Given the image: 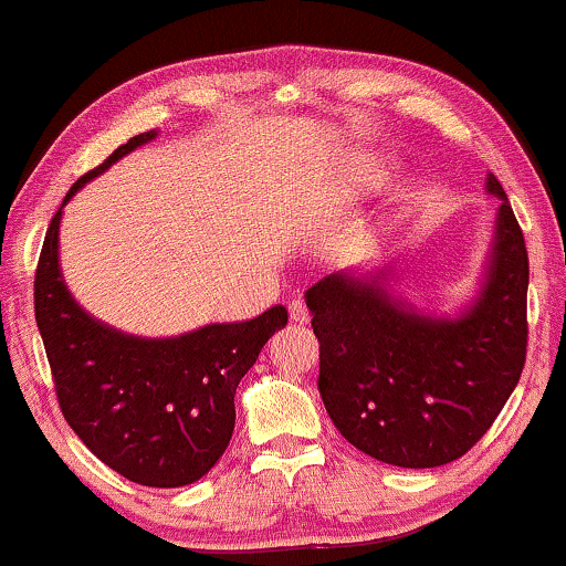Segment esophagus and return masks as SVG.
Instances as JSON below:
<instances>
[{
	"mask_svg": "<svg viewBox=\"0 0 566 566\" xmlns=\"http://www.w3.org/2000/svg\"><path fill=\"white\" fill-rule=\"evenodd\" d=\"M289 314H291V322H298V324L308 322V308L304 301H298V298H293L289 304Z\"/></svg>",
	"mask_w": 566,
	"mask_h": 566,
	"instance_id": "obj_1",
	"label": "esophagus"
}]
</instances>
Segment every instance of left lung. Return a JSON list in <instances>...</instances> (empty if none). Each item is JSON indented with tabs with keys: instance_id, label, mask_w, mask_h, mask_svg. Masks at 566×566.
Here are the masks:
<instances>
[{
	"instance_id": "1",
	"label": "left lung",
	"mask_w": 566,
	"mask_h": 566,
	"mask_svg": "<svg viewBox=\"0 0 566 566\" xmlns=\"http://www.w3.org/2000/svg\"><path fill=\"white\" fill-rule=\"evenodd\" d=\"M500 198L482 291L459 319L417 314L386 289L384 270L332 273L306 291L319 339V394L347 443L405 469L461 459L492 428L525 366L528 252Z\"/></svg>"
}]
</instances>
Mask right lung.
<instances>
[{"label": "right lung", "mask_w": 566, "mask_h": 566, "mask_svg": "<svg viewBox=\"0 0 566 566\" xmlns=\"http://www.w3.org/2000/svg\"><path fill=\"white\" fill-rule=\"evenodd\" d=\"M146 130L82 175L69 198L136 146ZM61 208L49 223L35 270V322L49 355L59 407L84 446L120 476L144 486L198 482L227 451L234 394L262 345L289 312L268 308L250 322L208 324L167 339H146L92 319L69 293L59 268Z\"/></svg>", "instance_id": "obj_1"}]
</instances>
